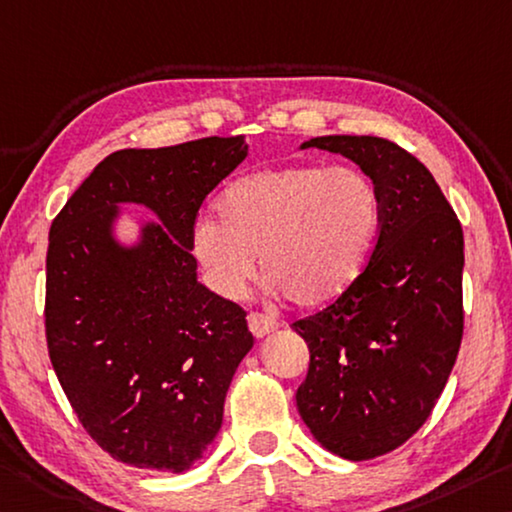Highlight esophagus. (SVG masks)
I'll list each match as a JSON object with an SVG mask.
<instances>
[{
    "label": "esophagus",
    "instance_id": "obj_1",
    "mask_svg": "<svg viewBox=\"0 0 512 512\" xmlns=\"http://www.w3.org/2000/svg\"><path fill=\"white\" fill-rule=\"evenodd\" d=\"M248 328L253 332L255 337H264L278 328V321L273 319L269 314H262V312H250L248 314Z\"/></svg>",
    "mask_w": 512,
    "mask_h": 512
}]
</instances>
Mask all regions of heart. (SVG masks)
<instances>
[{
	"instance_id": "1",
	"label": "heart",
	"mask_w": 512,
	"mask_h": 512,
	"mask_svg": "<svg viewBox=\"0 0 512 512\" xmlns=\"http://www.w3.org/2000/svg\"><path fill=\"white\" fill-rule=\"evenodd\" d=\"M218 221L200 216L191 250L216 294L241 298L259 271L300 310L337 300L360 278L383 223L376 182L358 168L289 164L234 180Z\"/></svg>"
}]
</instances>
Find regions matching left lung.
Returning <instances> with one entry per match:
<instances>
[{
  "mask_svg": "<svg viewBox=\"0 0 512 512\" xmlns=\"http://www.w3.org/2000/svg\"><path fill=\"white\" fill-rule=\"evenodd\" d=\"M303 148L339 152L380 191L383 223L346 294L294 321L310 348L296 405L312 435L346 460L399 449L431 417L456 364L462 310V227L408 150L378 136H319Z\"/></svg>",
  "mask_w": 512,
  "mask_h": 512,
  "instance_id": "obj_1",
  "label": "left lung"
}]
</instances>
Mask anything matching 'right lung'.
<instances>
[{
    "label": "right lung",
    "instance_id": "right-lung-1",
    "mask_svg": "<svg viewBox=\"0 0 512 512\" xmlns=\"http://www.w3.org/2000/svg\"><path fill=\"white\" fill-rule=\"evenodd\" d=\"M246 154L241 134L118 150L52 221L47 351L81 426L125 465L189 469L221 428L227 387L253 348L243 307L196 280L189 243L202 202ZM118 201L162 218L134 251L108 234Z\"/></svg>",
    "mask_w": 512,
    "mask_h": 512
}]
</instances>
